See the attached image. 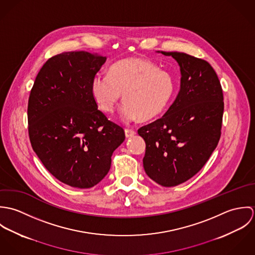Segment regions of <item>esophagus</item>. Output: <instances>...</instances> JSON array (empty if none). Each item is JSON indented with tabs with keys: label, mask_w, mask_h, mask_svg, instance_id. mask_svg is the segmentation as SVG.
<instances>
[{
	"label": "esophagus",
	"mask_w": 255,
	"mask_h": 255,
	"mask_svg": "<svg viewBox=\"0 0 255 255\" xmlns=\"http://www.w3.org/2000/svg\"><path fill=\"white\" fill-rule=\"evenodd\" d=\"M125 133H126V136H127V137H131V136H133L136 132H135V130H133V129H131V128H126V129H125Z\"/></svg>",
	"instance_id": "esophagus-1"
}]
</instances>
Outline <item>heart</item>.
<instances>
[{"label": "heart", "instance_id": "obj_1", "mask_svg": "<svg viewBox=\"0 0 255 255\" xmlns=\"http://www.w3.org/2000/svg\"><path fill=\"white\" fill-rule=\"evenodd\" d=\"M174 90L173 76L141 58L119 61L108 74H96L91 81V94L106 113H113L123 96L126 102L121 118L126 123L159 116L170 103Z\"/></svg>", "mask_w": 255, "mask_h": 255}]
</instances>
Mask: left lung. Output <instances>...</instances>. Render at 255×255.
<instances>
[{"label": "left lung", "mask_w": 255, "mask_h": 255, "mask_svg": "<svg viewBox=\"0 0 255 255\" xmlns=\"http://www.w3.org/2000/svg\"><path fill=\"white\" fill-rule=\"evenodd\" d=\"M172 56L181 70V89L165 115L141 127L143 167L163 186H176L197 174L218 145L223 121V90L211 65L180 52Z\"/></svg>", "instance_id": "8db88e82"}]
</instances>
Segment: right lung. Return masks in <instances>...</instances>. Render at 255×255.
Here are the masks:
<instances>
[{
  "instance_id": "obj_1",
  "label": "right lung",
  "mask_w": 255,
  "mask_h": 255,
  "mask_svg": "<svg viewBox=\"0 0 255 255\" xmlns=\"http://www.w3.org/2000/svg\"><path fill=\"white\" fill-rule=\"evenodd\" d=\"M106 57L85 51L50 58L37 74L27 107L31 146L60 182L89 188L108 174L125 130L98 110L91 81Z\"/></svg>"
}]
</instances>
